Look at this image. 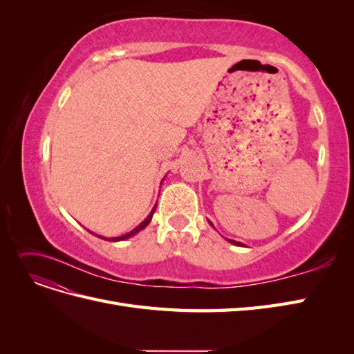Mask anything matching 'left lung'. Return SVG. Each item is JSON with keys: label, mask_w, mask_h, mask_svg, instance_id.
Masks as SVG:
<instances>
[{"label": "left lung", "mask_w": 354, "mask_h": 354, "mask_svg": "<svg viewBox=\"0 0 354 354\" xmlns=\"http://www.w3.org/2000/svg\"><path fill=\"white\" fill-rule=\"evenodd\" d=\"M208 223H209L211 226H212V223H211V221H208ZM212 227H214V226H212ZM227 241H229L230 243H233V245H238V246H245L243 243H241V242H236V241H232V239H227Z\"/></svg>", "instance_id": "left-lung-1"}]
</instances>
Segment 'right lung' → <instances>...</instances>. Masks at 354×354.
<instances>
[{
	"label": "right lung",
	"instance_id": "right-lung-1",
	"mask_svg": "<svg viewBox=\"0 0 354 354\" xmlns=\"http://www.w3.org/2000/svg\"><path fill=\"white\" fill-rule=\"evenodd\" d=\"M155 209H156V205L152 208V211L149 212V216L138 224L137 227H134L131 232H128V233H125V234H122V236H115V238H104V236H100V234H95V236L97 238H100V239H104V241H111V242H120V241H125V239H128V238H131V236H134V234H137L138 232H142L149 223H151V220H152V217H153V212H155ZM88 230V229H87ZM90 232V230H88ZM90 233H93V232H90ZM94 234V233H93Z\"/></svg>",
	"mask_w": 354,
	"mask_h": 354
}]
</instances>
